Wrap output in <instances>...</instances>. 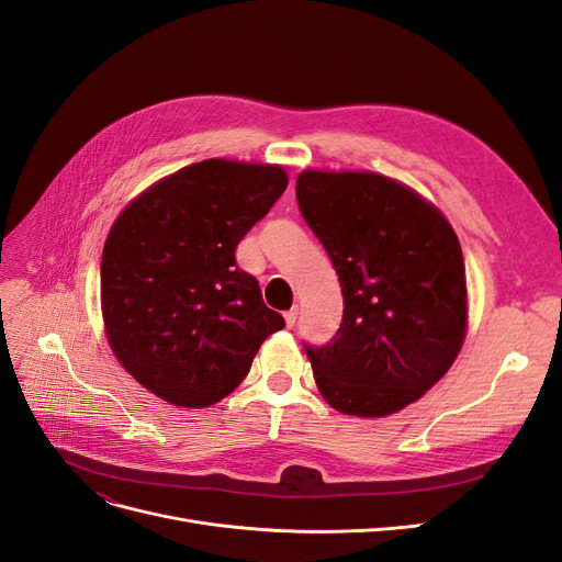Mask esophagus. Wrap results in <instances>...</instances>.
<instances>
[{
  "label": "esophagus",
  "mask_w": 562,
  "mask_h": 562,
  "mask_svg": "<svg viewBox=\"0 0 562 562\" xmlns=\"http://www.w3.org/2000/svg\"><path fill=\"white\" fill-rule=\"evenodd\" d=\"M283 318H285V326L288 328H293L295 323H297V307H293V310H288L285 314H283Z\"/></svg>",
  "instance_id": "esophagus-1"
}]
</instances>
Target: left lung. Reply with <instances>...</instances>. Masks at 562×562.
I'll list each match as a JSON object with an SVG mask.
<instances>
[{"instance_id": "1", "label": "left lung", "mask_w": 562, "mask_h": 562, "mask_svg": "<svg viewBox=\"0 0 562 562\" xmlns=\"http://www.w3.org/2000/svg\"><path fill=\"white\" fill-rule=\"evenodd\" d=\"M304 223L330 255L345 297L339 330L304 347L335 411L384 417L429 391L467 335V274L446 215L380 173L302 171Z\"/></svg>"}]
</instances>
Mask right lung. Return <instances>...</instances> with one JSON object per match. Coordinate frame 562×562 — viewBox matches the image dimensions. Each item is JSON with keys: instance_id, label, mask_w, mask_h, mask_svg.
Listing matches in <instances>:
<instances>
[{"instance_id": "right-lung-1", "label": "right lung", "mask_w": 562, "mask_h": 562, "mask_svg": "<svg viewBox=\"0 0 562 562\" xmlns=\"http://www.w3.org/2000/svg\"><path fill=\"white\" fill-rule=\"evenodd\" d=\"M285 187L281 166L206 159L151 184L116 217L100 262L105 333L151 394L180 407L223 401L285 326L234 258Z\"/></svg>"}]
</instances>
